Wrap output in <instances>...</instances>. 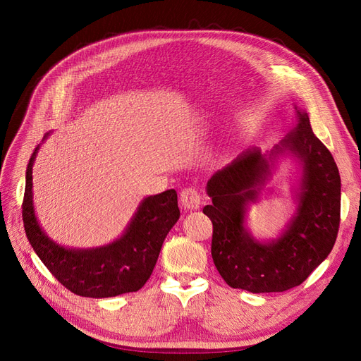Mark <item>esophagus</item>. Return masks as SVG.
Listing matches in <instances>:
<instances>
[{
    "label": "esophagus",
    "instance_id": "1",
    "mask_svg": "<svg viewBox=\"0 0 361 361\" xmlns=\"http://www.w3.org/2000/svg\"><path fill=\"white\" fill-rule=\"evenodd\" d=\"M202 203V197L199 191L195 188H185L180 192V204L185 207V209H199Z\"/></svg>",
    "mask_w": 361,
    "mask_h": 361
}]
</instances>
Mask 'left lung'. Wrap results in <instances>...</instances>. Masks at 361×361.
Listing matches in <instances>:
<instances>
[{"mask_svg": "<svg viewBox=\"0 0 361 361\" xmlns=\"http://www.w3.org/2000/svg\"><path fill=\"white\" fill-rule=\"evenodd\" d=\"M298 125L262 155L248 149L207 180L212 199L203 207L214 232V264L231 288L253 293L300 286L330 255L341 223V176L330 150L313 134L309 114L297 108ZM298 158L303 174L298 211L277 240L257 242L245 227V214L280 154Z\"/></svg>", "mask_w": 361, "mask_h": 361, "instance_id": "1", "label": "left lung"}]
</instances>
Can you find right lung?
Segmentation results:
<instances>
[{
  "label": "right lung",
  "mask_w": 361,
  "mask_h": 361,
  "mask_svg": "<svg viewBox=\"0 0 361 361\" xmlns=\"http://www.w3.org/2000/svg\"><path fill=\"white\" fill-rule=\"evenodd\" d=\"M48 137V134L45 135ZM32 152L25 174L23 220L28 241L51 274L80 297L110 298L137 292L152 276L164 239L180 216L178 192L167 190L140 203L125 233L97 248H66L42 231L32 204Z\"/></svg>",
  "instance_id": "obj_1"
}]
</instances>
